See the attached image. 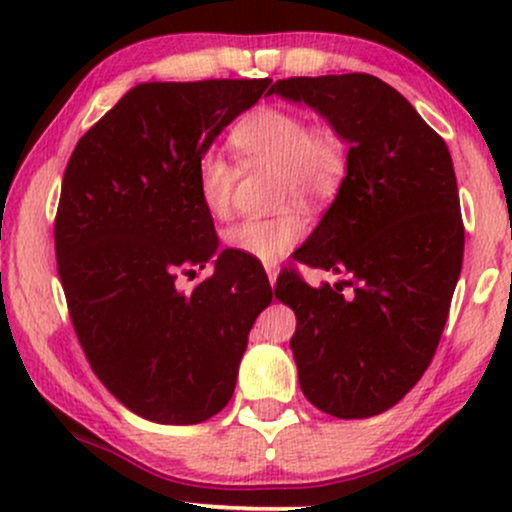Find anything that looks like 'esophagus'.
I'll list each match as a JSON object with an SVG mask.
<instances>
[{
    "mask_svg": "<svg viewBox=\"0 0 512 512\" xmlns=\"http://www.w3.org/2000/svg\"><path fill=\"white\" fill-rule=\"evenodd\" d=\"M264 272H267V279H269V284H276V276H279V264L276 262H267L264 264Z\"/></svg>",
    "mask_w": 512,
    "mask_h": 512,
    "instance_id": "obj_1",
    "label": "esophagus"
}]
</instances>
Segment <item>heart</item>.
Instances as JSON below:
<instances>
[{"label":"heart","instance_id":"1","mask_svg":"<svg viewBox=\"0 0 512 512\" xmlns=\"http://www.w3.org/2000/svg\"><path fill=\"white\" fill-rule=\"evenodd\" d=\"M231 144L243 166H269L279 170V197L322 199L342 185L349 158L346 146L330 127H310L301 113L284 108H260L238 122ZM197 192L214 219H226L240 168L221 151H204L197 158ZM305 233V219L286 209L274 216H250L223 231L228 250L252 260L272 262L286 255Z\"/></svg>","mask_w":512,"mask_h":512}]
</instances>
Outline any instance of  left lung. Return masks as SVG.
<instances>
[{"instance_id": "left-lung-1", "label": "left lung", "mask_w": 512, "mask_h": 512, "mask_svg": "<svg viewBox=\"0 0 512 512\" xmlns=\"http://www.w3.org/2000/svg\"><path fill=\"white\" fill-rule=\"evenodd\" d=\"M267 93L305 103L349 144L337 197L296 250L298 262L349 279L315 289L286 272L274 289L296 313L301 390L337 419L383 414L431 363L460 279L464 228L450 151L378 76H293Z\"/></svg>"}]
</instances>
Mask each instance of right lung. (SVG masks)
I'll use <instances>...</instances> for the list:
<instances>
[{"instance_id":"right-lung-1","label":"right lung","mask_w":512,"mask_h":512,"mask_svg":"<svg viewBox=\"0 0 512 512\" xmlns=\"http://www.w3.org/2000/svg\"><path fill=\"white\" fill-rule=\"evenodd\" d=\"M272 79L149 81L76 144L55 219L57 272L93 373L156 424H202L233 397L267 274L223 250L190 294L180 273L219 250L197 158Z\"/></svg>"}]
</instances>
